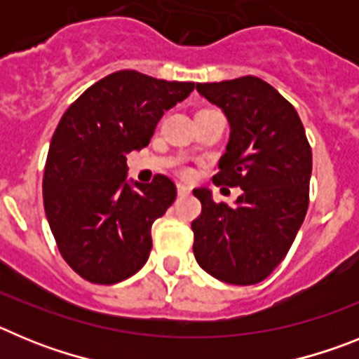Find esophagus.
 Listing matches in <instances>:
<instances>
[{
  "mask_svg": "<svg viewBox=\"0 0 359 359\" xmlns=\"http://www.w3.org/2000/svg\"><path fill=\"white\" fill-rule=\"evenodd\" d=\"M189 194H190V187L180 183V185H177V196H189Z\"/></svg>",
  "mask_w": 359,
  "mask_h": 359,
  "instance_id": "1",
  "label": "esophagus"
}]
</instances>
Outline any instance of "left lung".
<instances>
[{"instance_id":"1","label":"left lung","mask_w":359,"mask_h":359,"mask_svg":"<svg viewBox=\"0 0 359 359\" xmlns=\"http://www.w3.org/2000/svg\"><path fill=\"white\" fill-rule=\"evenodd\" d=\"M230 123L214 183L241 187L233 201L214 203L194 189L201 215L192 221L194 257L214 278L250 286L264 280L290 252L309 205V142L294 107L259 77L196 84Z\"/></svg>"}]
</instances>
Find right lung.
Here are the masks:
<instances>
[{"mask_svg": "<svg viewBox=\"0 0 359 359\" xmlns=\"http://www.w3.org/2000/svg\"><path fill=\"white\" fill-rule=\"evenodd\" d=\"M194 82H169L120 69L95 82L66 109L44 165L43 198L59 252L93 284H116L147 262L151 228L176 199L163 174L128 177L131 151L149 145L165 111Z\"/></svg>", "mask_w": 359, "mask_h": 359, "instance_id": "1", "label": "right lung"}]
</instances>
